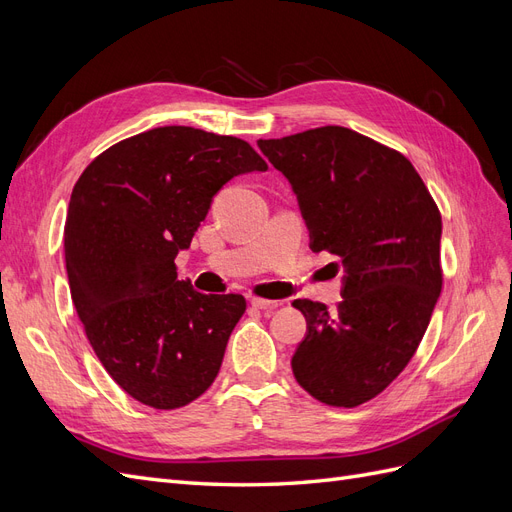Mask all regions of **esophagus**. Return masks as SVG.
Wrapping results in <instances>:
<instances>
[{
	"label": "esophagus",
	"instance_id": "1",
	"mask_svg": "<svg viewBox=\"0 0 512 512\" xmlns=\"http://www.w3.org/2000/svg\"><path fill=\"white\" fill-rule=\"evenodd\" d=\"M250 303H252L256 309H275V307L282 305L280 301H269V299H260V297H252Z\"/></svg>",
	"mask_w": 512,
	"mask_h": 512
}]
</instances>
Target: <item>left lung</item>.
Wrapping results in <instances>:
<instances>
[{
    "label": "left lung",
    "mask_w": 512,
    "mask_h": 512,
    "mask_svg": "<svg viewBox=\"0 0 512 512\" xmlns=\"http://www.w3.org/2000/svg\"><path fill=\"white\" fill-rule=\"evenodd\" d=\"M258 147L297 196L309 247L339 256L344 301L297 299L307 322L292 374L322 404L354 408L389 386L416 352L442 290V218L399 151L342 126Z\"/></svg>",
    "instance_id": "8db88e82"
}]
</instances>
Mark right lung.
I'll return each mask as SVG.
<instances>
[{
  "mask_svg": "<svg viewBox=\"0 0 512 512\" xmlns=\"http://www.w3.org/2000/svg\"><path fill=\"white\" fill-rule=\"evenodd\" d=\"M267 162L235 136L166 126L126 138L76 181L64 228L72 301L91 348L136 401L173 410L218 376L241 294L177 280L213 196Z\"/></svg>",
  "mask_w": 512,
  "mask_h": 512,
  "instance_id": "obj_1",
  "label": "right lung"
}]
</instances>
